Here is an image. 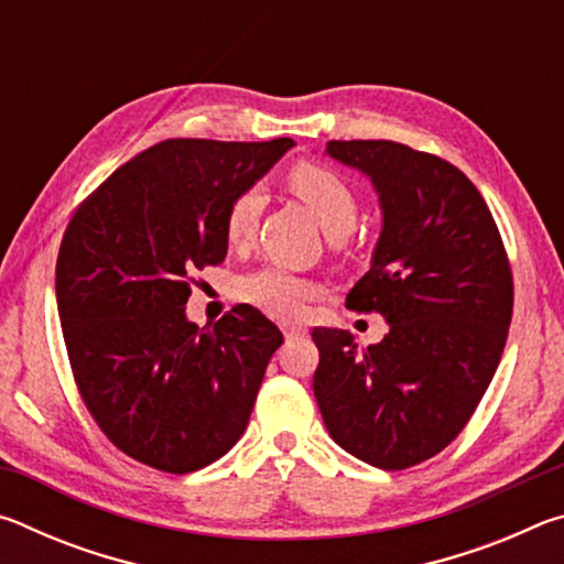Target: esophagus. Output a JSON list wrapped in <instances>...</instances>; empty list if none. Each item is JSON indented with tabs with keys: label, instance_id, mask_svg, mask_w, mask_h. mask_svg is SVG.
I'll use <instances>...</instances> for the list:
<instances>
[{
	"label": "esophagus",
	"instance_id": "34e87169",
	"mask_svg": "<svg viewBox=\"0 0 564 564\" xmlns=\"http://www.w3.org/2000/svg\"><path fill=\"white\" fill-rule=\"evenodd\" d=\"M281 330H283L285 338H301V336H305V333H308V328L301 326V323H283Z\"/></svg>",
	"mask_w": 564,
	"mask_h": 564
}]
</instances>
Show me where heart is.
I'll return each mask as SVG.
<instances>
[{"label": "heart", "mask_w": 564, "mask_h": 564, "mask_svg": "<svg viewBox=\"0 0 564 564\" xmlns=\"http://www.w3.org/2000/svg\"><path fill=\"white\" fill-rule=\"evenodd\" d=\"M285 184L311 208V214L318 218V224L330 236L348 234L352 224H356V191L338 171L311 164V161H301V164L291 166L289 174H285ZM261 206L263 194L259 188H246L234 196L224 218V238L228 246H248V241L253 238L256 224H259ZM238 293H241L243 301L269 313V316L299 318L305 311V303L321 293V285L305 279V275L281 269V265H263V269L248 273L238 281Z\"/></svg>", "instance_id": "heart-1"}]
</instances>
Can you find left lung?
Listing matches in <instances>:
<instances>
[{
  "mask_svg": "<svg viewBox=\"0 0 564 564\" xmlns=\"http://www.w3.org/2000/svg\"><path fill=\"white\" fill-rule=\"evenodd\" d=\"M326 154L373 181L383 231L346 308L376 311L386 338L313 328L323 423L343 451L405 470L451 445L498 370L512 271L480 191L445 159L395 141H328Z\"/></svg>",
  "mask_w": 564,
  "mask_h": 564,
  "instance_id": "8db88e82",
  "label": "left lung"
}]
</instances>
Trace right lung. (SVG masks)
<instances>
[{
	"label": "right lung",
	"instance_id": "add662e5",
	"mask_svg": "<svg viewBox=\"0 0 564 564\" xmlns=\"http://www.w3.org/2000/svg\"><path fill=\"white\" fill-rule=\"evenodd\" d=\"M293 139H166L84 198L56 259L72 373L104 435L133 460L184 475L243 435L281 330L253 305L198 328L194 271L224 263L226 208Z\"/></svg>",
	"mask_w": 564,
	"mask_h": 564
}]
</instances>
